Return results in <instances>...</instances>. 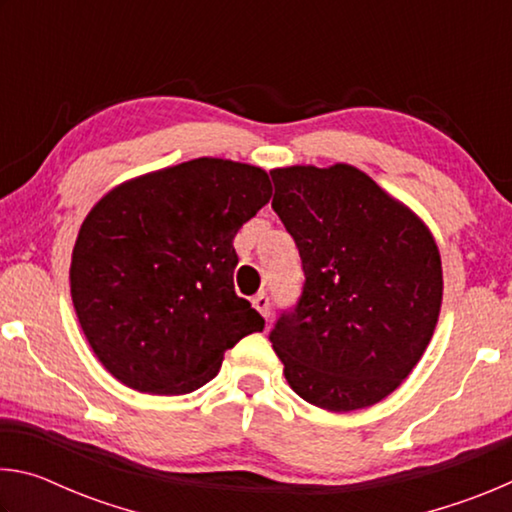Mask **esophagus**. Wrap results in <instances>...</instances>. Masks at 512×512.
I'll return each instance as SVG.
<instances>
[{"instance_id":"1","label":"esophagus","mask_w":512,"mask_h":512,"mask_svg":"<svg viewBox=\"0 0 512 512\" xmlns=\"http://www.w3.org/2000/svg\"><path fill=\"white\" fill-rule=\"evenodd\" d=\"M253 307L262 314L266 320L271 318V298L266 296V293H257V296L253 298Z\"/></svg>"}]
</instances>
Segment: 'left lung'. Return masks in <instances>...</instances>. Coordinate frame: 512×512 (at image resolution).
I'll return each mask as SVG.
<instances>
[{
	"label": "left lung",
	"mask_w": 512,
	"mask_h": 512,
	"mask_svg": "<svg viewBox=\"0 0 512 512\" xmlns=\"http://www.w3.org/2000/svg\"><path fill=\"white\" fill-rule=\"evenodd\" d=\"M305 284L268 334L302 400L357 411L391 395L438 323L443 266L418 216L350 164L271 171Z\"/></svg>",
	"instance_id": "left-lung-1"
}]
</instances>
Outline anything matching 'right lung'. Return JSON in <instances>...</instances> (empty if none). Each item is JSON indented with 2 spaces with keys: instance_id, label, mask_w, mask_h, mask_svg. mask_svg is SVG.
Here are the masks:
<instances>
[{
  "instance_id": "add662e5",
  "label": "right lung",
  "mask_w": 512,
  "mask_h": 512,
  "mask_svg": "<svg viewBox=\"0 0 512 512\" xmlns=\"http://www.w3.org/2000/svg\"><path fill=\"white\" fill-rule=\"evenodd\" d=\"M271 194L264 169L198 158L128 180L92 207L69 282L112 377L140 393H192L225 350L262 332L264 318L235 293L232 241Z\"/></svg>"
}]
</instances>
